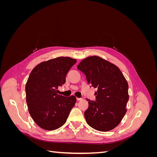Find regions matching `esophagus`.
<instances>
[{
  "mask_svg": "<svg viewBox=\"0 0 157 157\" xmlns=\"http://www.w3.org/2000/svg\"><path fill=\"white\" fill-rule=\"evenodd\" d=\"M77 101H82V100H83V99H82V98H77Z\"/></svg>",
  "mask_w": 157,
  "mask_h": 157,
  "instance_id": "1",
  "label": "esophagus"
}]
</instances>
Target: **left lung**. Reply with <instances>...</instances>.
I'll use <instances>...</instances> for the list:
<instances>
[{"label": "left lung", "mask_w": 157, "mask_h": 157, "mask_svg": "<svg viewBox=\"0 0 157 157\" xmlns=\"http://www.w3.org/2000/svg\"><path fill=\"white\" fill-rule=\"evenodd\" d=\"M77 69L86 75L90 87L98 88L96 99H87L84 112L88 124L94 129L107 132L117 126L126 113L129 99L128 84L116 65L98 56L83 59Z\"/></svg>", "instance_id": "obj_1"}]
</instances>
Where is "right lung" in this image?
Listing matches in <instances>:
<instances>
[{"instance_id":"right-lung-1","label":"right lung","mask_w":157,"mask_h":157,"mask_svg":"<svg viewBox=\"0 0 157 157\" xmlns=\"http://www.w3.org/2000/svg\"><path fill=\"white\" fill-rule=\"evenodd\" d=\"M76 62L68 57H59L40 63L30 73L25 85L26 101L33 121L42 129L54 130L62 126L75 106V96L64 97L57 92Z\"/></svg>"}]
</instances>
